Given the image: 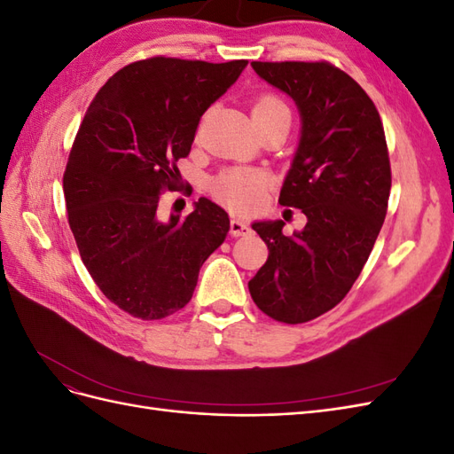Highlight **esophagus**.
<instances>
[{
    "mask_svg": "<svg viewBox=\"0 0 454 454\" xmlns=\"http://www.w3.org/2000/svg\"><path fill=\"white\" fill-rule=\"evenodd\" d=\"M231 232L235 237H246V235H250V232H252V227H250L248 222H246V219L232 217L231 219Z\"/></svg>",
    "mask_w": 454,
    "mask_h": 454,
    "instance_id": "esophagus-1",
    "label": "esophagus"
}]
</instances>
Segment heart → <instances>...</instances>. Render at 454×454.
Segmentation results:
<instances>
[{
    "label": "heart",
    "mask_w": 454,
    "mask_h": 454,
    "mask_svg": "<svg viewBox=\"0 0 454 454\" xmlns=\"http://www.w3.org/2000/svg\"><path fill=\"white\" fill-rule=\"evenodd\" d=\"M274 115L290 117V109L274 94H263L252 106L254 119ZM267 176L252 168H231L219 174L212 182V193L237 212H250L265 197Z\"/></svg>",
    "instance_id": "1"
}]
</instances>
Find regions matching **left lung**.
Segmentation results:
<instances>
[{
  "instance_id": "1",
  "label": "left lung",
  "mask_w": 454,
  "mask_h": 454,
  "mask_svg": "<svg viewBox=\"0 0 454 454\" xmlns=\"http://www.w3.org/2000/svg\"><path fill=\"white\" fill-rule=\"evenodd\" d=\"M254 72L295 102L301 134L278 202L307 215L286 237L282 219L254 222L269 248L248 282L270 318L303 324L350 292L373 250L390 197V160L375 104L327 62H252Z\"/></svg>"
}]
</instances>
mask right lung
<instances>
[{"label": "right lung", "mask_w": 454, "mask_h": 454, "mask_svg": "<svg viewBox=\"0 0 454 454\" xmlns=\"http://www.w3.org/2000/svg\"><path fill=\"white\" fill-rule=\"evenodd\" d=\"M248 60L212 64L155 57L119 70L94 96L64 174L67 222L102 294L142 320L193 297L200 267L229 232V215L200 197L182 217H159L162 189L182 182L202 114Z\"/></svg>", "instance_id": "right-lung-1"}]
</instances>
